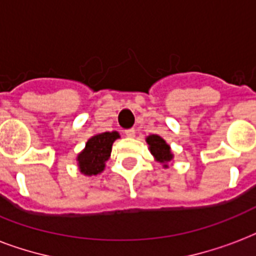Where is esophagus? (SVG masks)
Masks as SVG:
<instances>
[{
  "label": "esophagus",
  "mask_w": 256,
  "mask_h": 256,
  "mask_svg": "<svg viewBox=\"0 0 256 256\" xmlns=\"http://www.w3.org/2000/svg\"><path fill=\"white\" fill-rule=\"evenodd\" d=\"M124 134L128 138H132V136H136V128H128V130H124Z\"/></svg>",
  "instance_id": "obj_1"
}]
</instances>
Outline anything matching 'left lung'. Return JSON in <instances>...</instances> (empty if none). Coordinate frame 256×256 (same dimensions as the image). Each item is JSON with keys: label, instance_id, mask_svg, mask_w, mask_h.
<instances>
[{"label": "left lung", "instance_id": "8db88e82", "mask_svg": "<svg viewBox=\"0 0 256 256\" xmlns=\"http://www.w3.org/2000/svg\"><path fill=\"white\" fill-rule=\"evenodd\" d=\"M146 142L148 144L150 152L154 156L156 162H160V164H164V168H168V164L174 158V156L171 152L170 146L166 144V140L156 134H152L146 138Z\"/></svg>", "mask_w": 256, "mask_h": 256}]
</instances>
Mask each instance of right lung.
<instances>
[{
    "label": "right lung",
    "instance_id": "1",
    "mask_svg": "<svg viewBox=\"0 0 256 256\" xmlns=\"http://www.w3.org/2000/svg\"><path fill=\"white\" fill-rule=\"evenodd\" d=\"M120 138L116 132H106L92 136L86 142L85 148L77 156L78 168L84 175L92 176L102 172L106 160L110 158L114 140Z\"/></svg>",
    "mask_w": 256,
    "mask_h": 256
}]
</instances>
